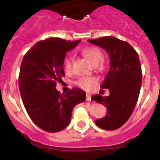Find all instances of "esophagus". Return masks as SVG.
<instances>
[{
  "instance_id": "obj_1",
  "label": "esophagus",
  "mask_w": 160,
  "mask_h": 160,
  "mask_svg": "<svg viewBox=\"0 0 160 160\" xmlns=\"http://www.w3.org/2000/svg\"><path fill=\"white\" fill-rule=\"evenodd\" d=\"M86 99H87V101H91V95L87 94V97H86Z\"/></svg>"
}]
</instances>
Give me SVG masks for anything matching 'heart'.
<instances>
[{"label": "heart", "instance_id": "1", "mask_svg": "<svg viewBox=\"0 0 160 160\" xmlns=\"http://www.w3.org/2000/svg\"><path fill=\"white\" fill-rule=\"evenodd\" d=\"M82 53L85 58H87L88 61L94 66H97L98 65L102 64V61L103 59V54L99 49L94 47V46H87L83 48L82 50ZM65 70L66 71H70L72 68V58L71 56L67 55L64 58L63 62ZM97 82V79L94 77H82L76 82L78 87L82 88V90L90 91L94 87Z\"/></svg>", "mask_w": 160, "mask_h": 160}]
</instances>
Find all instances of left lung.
<instances>
[{
  "label": "left lung",
  "instance_id": "left-lung-1",
  "mask_svg": "<svg viewBox=\"0 0 160 160\" xmlns=\"http://www.w3.org/2000/svg\"><path fill=\"white\" fill-rule=\"evenodd\" d=\"M88 42L105 49L110 55L111 65L101 86L102 89H108L110 95L95 94L91 98L107 109L106 116L95 120V123L103 130H116L129 119L138 101L142 84L138 55L128 42L114 37L89 39Z\"/></svg>",
  "mask_w": 160,
  "mask_h": 160
}]
</instances>
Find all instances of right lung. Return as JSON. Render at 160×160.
<instances>
[{
    "mask_svg": "<svg viewBox=\"0 0 160 160\" xmlns=\"http://www.w3.org/2000/svg\"><path fill=\"white\" fill-rule=\"evenodd\" d=\"M81 40L50 38L37 42L25 53L20 67L19 90L24 107L38 128L50 133L66 128L73 108L86 99V93L73 88L66 94L56 89L65 76L63 62L66 52Z\"/></svg>",
    "mask_w": 160,
    "mask_h": 160,
    "instance_id": "1",
    "label": "right lung"
}]
</instances>
